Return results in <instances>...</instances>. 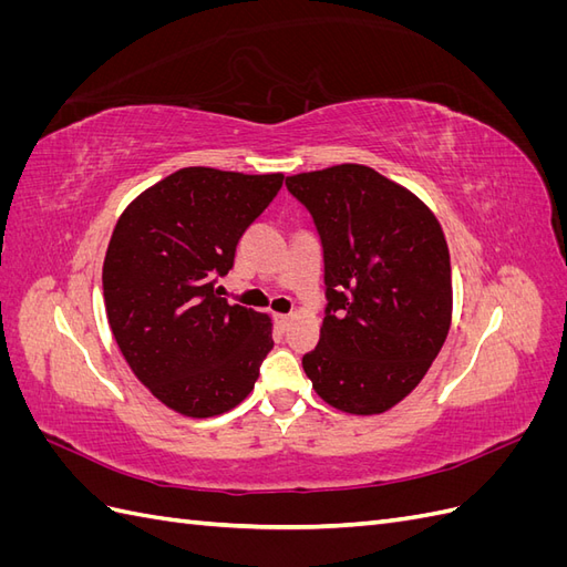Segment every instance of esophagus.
Listing matches in <instances>:
<instances>
[{
  "label": "esophagus",
  "mask_w": 567,
  "mask_h": 567,
  "mask_svg": "<svg viewBox=\"0 0 567 567\" xmlns=\"http://www.w3.org/2000/svg\"><path fill=\"white\" fill-rule=\"evenodd\" d=\"M274 321H277L281 329H286V326L290 323V315H274Z\"/></svg>",
  "instance_id": "34e87169"
}]
</instances>
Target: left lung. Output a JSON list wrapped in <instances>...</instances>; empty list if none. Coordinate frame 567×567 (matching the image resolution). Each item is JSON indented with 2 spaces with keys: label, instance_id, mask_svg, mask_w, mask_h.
Returning a JSON list of instances; mask_svg holds the SVG:
<instances>
[{
  "label": "left lung",
  "instance_id": "1",
  "mask_svg": "<svg viewBox=\"0 0 567 567\" xmlns=\"http://www.w3.org/2000/svg\"><path fill=\"white\" fill-rule=\"evenodd\" d=\"M323 248L326 317L302 369L346 414H383L414 390L452 323L450 248L427 205L373 167L286 177Z\"/></svg>",
  "mask_w": 567,
  "mask_h": 567
}]
</instances>
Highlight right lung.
I'll list each match as a JSON object with an SVG mask.
<instances>
[{"label":"right lung","mask_w":567,"mask_h":567,"mask_svg":"<svg viewBox=\"0 0 567 567\" xmlns=\"http://www.w3.org/2000/svg\"><path fill=\"white\" fill-rule=\"evenodd\" d=\"M284 175L182 167L136 196L113 229L104 302L125 362L153 398L188 419L241 404L274 348L271 319L219 298L238 238Z\"/></svg>","instance_id":"obj_1"}]
</instances>
